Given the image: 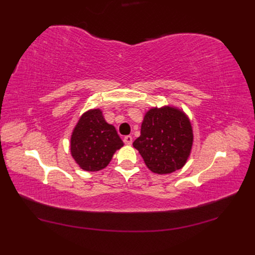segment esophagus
<instances>
[{"label":"esophagus","mask_w":255,"mask_h":255,"mask_svg":"<svg viewBox=\"0 0 255 255\" xmlns=\"http://www.w3.org/2000/svg\"><path fill=\"white\" fill-rule=\"evenodd\" d=\"M123 141H125L126 144H132L133 137L130 136V135H128V136H126L125 138H123Z\"/></svg>","instance_id":"obj_1"}]
</instances>
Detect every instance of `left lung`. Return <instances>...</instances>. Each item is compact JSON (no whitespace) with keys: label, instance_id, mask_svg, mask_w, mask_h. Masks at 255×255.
Segmentation results:
<instances>
[{"label":"left lung","instance_id":"left-lung-1","mask_svg":"<svg viewBox=\"0 0 255 255\" xmlns=\"http://www.w3.org/2000/svg\"><path fill=\"white\" fill-rule=\"evenodd\" d=\"M192 142V127L186 114L174 106H163L145 113L140 136L133 145L152 172L168 174L186 164Z\"/></svg>","mask_w":255,"mask_h":255}]
</instances>
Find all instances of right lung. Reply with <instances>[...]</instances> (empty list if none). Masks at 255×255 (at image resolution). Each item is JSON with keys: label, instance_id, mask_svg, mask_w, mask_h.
<instances>
[{"label": "right lung", "instance_id": "1", "mask_svg": "<svg viewBox=\"0 0 255 255\" xmlns=\"http://www.w3.org/2000/svg\"><path fill=\"white\" fill-rule=\"evenodd\" d=\"M121 146L123 141L117 130L105 121L99 109L89 110L81 116L70 139L71 155L86 171L102 170Z\"/></svg>", "mask_w": 255, "mask_h": 255}]
</instances>
